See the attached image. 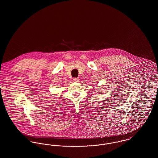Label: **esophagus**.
<instances>
[{
  "label": "esophagus",
  "mask_w": 158,
  "mask_h": 158,
  "mask_svg": "<svg viewBox=\"0 0 158 158\" xmlns=\"http://www.w3.org/2000/svg\"><path fill=\"white\" fill-rule=\"evenodd\" d=\"M79 80H80V79H79L78 78H74L73 79V81L74 82H78Z\"/></svg>",
  "instance_id": "1"
}]
</instances>
